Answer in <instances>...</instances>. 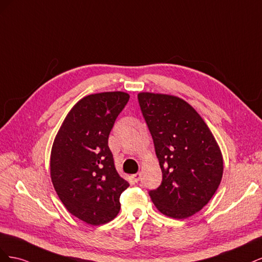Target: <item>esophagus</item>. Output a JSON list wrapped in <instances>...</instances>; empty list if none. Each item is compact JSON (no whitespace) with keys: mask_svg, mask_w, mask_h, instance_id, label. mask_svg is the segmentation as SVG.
Returning a JSON list of instances; mask_svg holds the SVG:
<instances>
[{"mask_svg":"<svg viewBox=\"0 0 262 262\" xmlns=\"http://www.w3.org/2000/svg\"><path fill=\"white\" fill-rule=\"evenodd\" d=\"M131 178H132V180H133L134 182H138V181H140V179H141V172L134 173V175H132V176H131Z\"/></svg>","mask_w":262,"mask_h":262,"instance_id":"34e87169","label":"esophagus"}]
</instances>
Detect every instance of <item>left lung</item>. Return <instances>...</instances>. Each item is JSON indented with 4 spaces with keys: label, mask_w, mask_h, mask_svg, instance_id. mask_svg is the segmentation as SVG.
<instances>
[{
    "label": "left lung",
    "mask_w": 262,
    "mask_h": 262,
    "mask_svg": "<svg viewBox=\"0 0 262 262\" xmlns=\"http://www.w3.org/2000/svg\"><path fill=\"white\" fill-rule=\"evenodd\" d=\"M138 98L163 172L161 186L149 191L150 199L164 215L187 219L208 204L221 184V148L186 100L148 92L139 93Z\"/></svg>",
    "instance_id": "left-lung-1"
}]
</instances>
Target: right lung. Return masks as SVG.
<instances>
[{
	"instance_id": "add662e5",
	"label": "right lung",
	"mask_w": 262,
	"mask_h": 262,
	"mask_svg": "<svg viewBox=\"0 0 262 262\" xmlns=\"http://www.w3.org/2000/svg\"><path fill=\"white\" fill-rule=\"evenodd\" d=\"M130 98L124 92L83 97L70 110L54 138L50 176L67 210L91 225L113 221L129 182L119 175L108 146L109 133Z\"/></svg>"
}]
</instances>
